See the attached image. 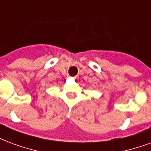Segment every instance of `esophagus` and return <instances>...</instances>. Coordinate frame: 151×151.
<instances>
[{
  "label": "esophagus",
  "instance_id": "esophagus-1",
  "mask_svg": "<svg viewBox=\"0 0 151 151\" xmlns=\"http://www.w3.org/2000/svg\"><path fill=\"white\" fill-rule=\"evenodd\" d=\"M78 78V77H77V76H75V77H73V79H75V80H77V79Z\"/></svg>",
  "mask_w": 151,
  "mask_h": 151
}]
</instances>
